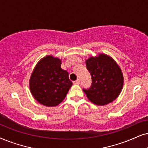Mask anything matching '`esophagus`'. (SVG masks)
Listing matches in <instances>:
<instances>
[{"label": "esophagus", "instance_id": "obj_1", "mask_svg": "<svg viewBox=\"0 0 148 148\" xmlns=\"http://www.w3.org/2000/svg\"><path fill=\"white\" fill-rule=\"evenodd\" d=\"M73 83H74V85H78V84L80 83L79 79H77L76 80H75V81H74V82H73Z\"/></svg>", "mask_w": 148, "mask_h": 148}]
</instances>
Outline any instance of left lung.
Returning <instances> with one entry per match:
<instances>
[{
	"instance_id": "8db88e82",
	"label": "left lung",
	"mask_w": 148,
	"mask_h": 148,
	"mask_svg": "<svg viewBox=\"0 0 148 148\" xmlns=\"http://www.w3.org/2000/svg\"><path fill=\"white\" fill-rule=\"evenodd\" d=\"M92 83L89 89H83L86 96L93 104L103 106L115 100L120 94L124 77L120 68L113 58L99 54L86 60Z\"/></svg>"
}]
</instances>
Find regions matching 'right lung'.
<instances>
[{
  "instance_id": "1",
  "label": "right lung",
  "mask_w": 148,
  "mask_h": 148,
  "mask_svg": "<svg viewBox=\"0 0 148 148\" xmlns=\"http://www.w3.org/2000/svg\"><path fill=\"white\" fill-rule=\"evenodd\" d=\"M59 58L48 55L37 63L29 80L31 94L40 104L55 106L66 96L72 82L68 72L61 68Z\"/></svg>"
}]
</instances>
